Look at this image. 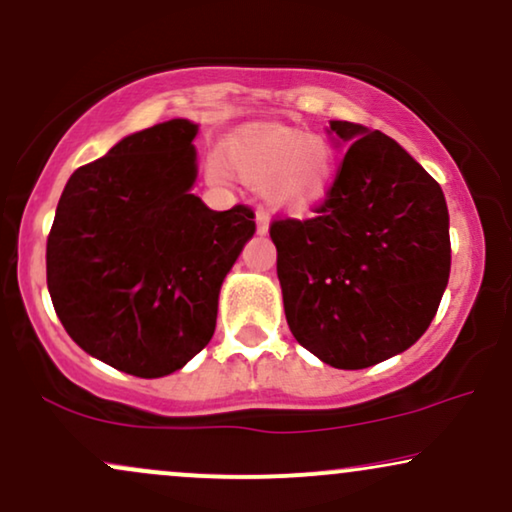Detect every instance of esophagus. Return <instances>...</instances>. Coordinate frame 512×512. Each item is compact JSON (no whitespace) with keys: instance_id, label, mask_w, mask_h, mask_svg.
Here are the masks:
<instances>
[{"instance_id":"esophagus-1","label":"esophagus","mask_w":512,"mask_h":512,"mask_svg":"<svg viewBox=\"0 0 512 512\" xmlns=\"http://www.w3.org/2000/svg\"><path fill=\"white\" fill-rule=\"evenodd\" d=\"M256 225H258V232H261V234L268 232V213L263 208L256 210Z\"/></svg>"}]
</instances>
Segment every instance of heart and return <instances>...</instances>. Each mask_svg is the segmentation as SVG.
<instances>
[{"instance_id": "heart-1", "label": "heart", "mask_w": 512, "mask_h": 512, "mask_svg": "<svg viewBox=\"0 0 512 512\" xmlns=\"http://www.w3.org/2000/svg\"><path fill=\"white\" fill-rule=\"evenodd\" d=\"M335 170L338 153L326 136L280 124L237 131L220 146V160L208 165L215 182H225L232 172L290 210L316 206L328 194Z\"/></svg>"}]
</instances>
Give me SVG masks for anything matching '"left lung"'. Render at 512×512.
<instances>
[{"label":"left lung","mask_w":512,"mask_h":512,"mask_svg":"<svg viewBox=\"0 0 512 512\" xmlns=\"http://www.w3.org/2000/svg\"><path fill=\"white\" fill-rule=\"evenodd\" d=\"M345 143L326 198L270 222L287 326L335 369L405 352L434 321L450 275L441 186L381 131L330 122Z\"/></svg>","instance_id":"1"}]
</instances>
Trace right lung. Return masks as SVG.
<instances>
[{
	"mask_svg": "<svg viewBox=\"0 0 512 512\" xmlns=\"http://www.w3.org/2000/svg\"><path fill=\"white\" fill-rule=\"evenodd\" d=\"M196 124L122 138L66 182L47 237V290L71 340L138 378L182 369L208 345L225 275L254 237L249 206L191 194Z\"/></svg>",
	"mask_w": 512,
	"mask_h": 512,
	"instance_id": "1",
	"label": "right lung"
}]
</instances>
